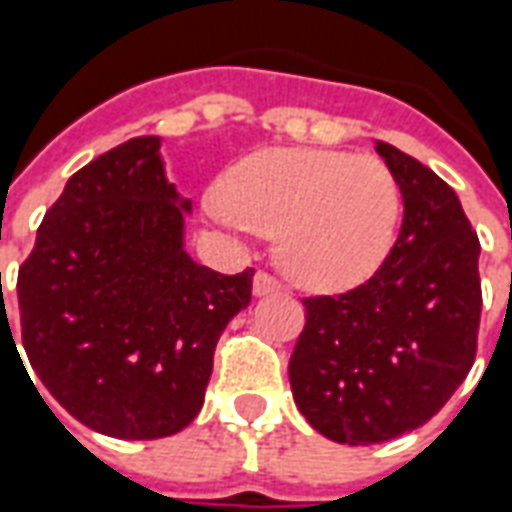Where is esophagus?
I'll return each instance as SVG.
<instances>
[{
  "mask_svg": "<svg viewBox=\"0 0 512 512\" xmlns=\"http://www.w3.org/2000/svg\"><path fill=\"white\" fill-rule=\"evenodd\" d=\"M279 288H282V285H279L271 274H266V271H257L255 279H252V293H255L257 299H260V296H268V293H277Z\"/></svg>",
  "mask_w": 512,
  "mask_h": 512,
  "instance_id": "1",
  "label": "esophagus"
}]
</instances>
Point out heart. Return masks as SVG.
Here are the masks:
<instances>
[{"label": "heart", "mask_w": 512, "mask_h": 512, "mask_svg": "<svg viewBox=\"0 0 512 512\" xmlns=\"http://www.w3.org/2000/svg\"><path fill=\"white\" fill-rule=\"evenodd\" d=\"M205 208L227 230L277 235V266L299 288L340 293L384 266L400 224V189L373 156L271 147L238 161Z\"/></svg>", "instance_id": "1"}]
</instances>
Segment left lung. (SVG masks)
<instances>
[{"instance_id":"left-lung-1","label":"left lung","mask_w":512,"mask_h":512,"mask_svg":"<svg viewBox=\"0 0 512 512\" xmlns=\"http://www.w3.org/2000/svg\"><path fill=\"white\" fill-rule=\"evenodd\" d=\"M403 224L365 285L304 299L290 356L293 400L326 439L370 447L425 425L474 365L480 241L458 194L417 158L378 139Z\"/></svg>"}]
</instances>
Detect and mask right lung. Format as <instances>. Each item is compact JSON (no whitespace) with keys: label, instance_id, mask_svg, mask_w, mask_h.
<instances>
[{"label":"right lung","instance_id":"right-lung-1","mask_svg":"<svg viewBox=\"0 0 512 512\" xmlns=\"http://www.w3.org/2000/svg\"><path fill=\"white\" fill-rule=\"evenodd\" d=\"M189 213L191 200L167 180L161 136H136L65 183L18 271L29 365L71 417L104 436L186 428L224 326L249 307L252 268L224 277L183 249Z\"/></svg>","mask_w":512,"mask_h":512}]
</instances>
